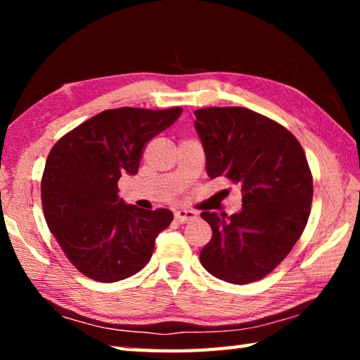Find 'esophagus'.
Listing matches in <instances>:
<instances>
[{
	"label": "esophagus",
	"instance_id": "esophagus-1",
	"mask_svg": "<svg viewBox=\"0 0 360 360\" xmlns=\"http://www.w3.org/2000/svg\"><path fill=\"white\" fill-rule=\"evenodd\" d=\"M174 219L179 224H186L188 221H193V219H197V212L191 211V210H178L174 212Z\"/></svg>",
	"mask_w": 360,
	"mask_h": 360
}]
</instances>
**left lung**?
Returning <instances> with one entry per match:
<instances>
[{"mask_svg": "<svg viewBox=\"0 0 360 360\" xmlns=\"http://www.w3.org/2000/svg\"><path fill=\"white\" fill-rule=\"evenodd\" d=\"M193 114L206 173L233 181L243 195L240 212H202L212 238L200 260L222 281L254 283L281 264L308 222L313 178L307 155L289 130L248 108Z\"/></svg>", "mask_w": 360, "mask_h": 360, "instance_id": "obj_1", "label": "left lung"}]
</instances>
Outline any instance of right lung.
Wrapping results in <instances>:
<instances>
[{"label":"right lung","instance_id":"add662e5","mask_svg":"<svg viewBox=\"0 0 360 360\" xmlns=\"http://www.w3.org/2000/svg\"><path fill=\"white\" fill-rule=\"evenodd\" d=\"M182 108L108 109L53 146L41 181L46 222L66 257L100 283L135 275L150 260L169 210H141L119 197L117 181L136 174L146 143L172 127Z\"/></svg>","mask_w":360,"mask_h":360}]
</instances>
